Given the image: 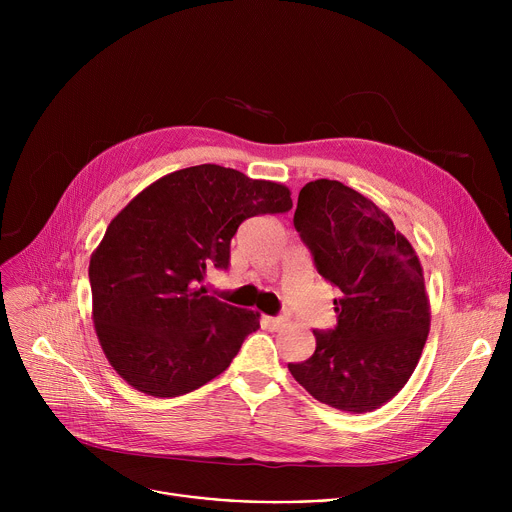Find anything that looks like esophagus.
I'll list each match as a JSON object with an SVG mask.
<instances>
[{
	"mask_svg": "<svg viewBox=\"0 0 512 512\" xmlns=\"http://www.w3.org/2000/svg\"><path fill=\"white\" fill-rule=\"evenodd\" d=\"M261 324H263L267 330H279V328L285 324V320H283V318H271V316H263Z\"/></svg>",
	"mask_w": 512,
	"mask_h": 512,
	"instance_id": "esophagus-1",
	"label": "esophagus"
}]
</instances>
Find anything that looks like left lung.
<instances>
[{
	"label": "left lung",
	"mask_w": 512,
	"mask_h": 512,
	"mask_svg": "<svg viewBox=\"0 0 512 512\" xmlns=\"http://www.w3.org/2000/svg\"><path fill=\"white\" fill-rule=\"evenodd\" d=\"M294 225L340 296L336 328L314 332V354L287 369L320 403L375 411L405 387L429 334L419 257L387 212L338 180L300 190Z\"/></svg>",
	"instance_id": "left-lung-1"
}]
</instances>
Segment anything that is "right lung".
<instances>
[{
  "label": "right lung",
  "mask_w": 512,
  "mask_h": 512,
  "mask_svg": "<svg viewBox=\"0 0 512 512\" xmlns=\"http://www.w3.org/2000/svg\"><path fill=\"white\" fill-rule=\"evenodd\" d=\"M291 192L202 164L143 188L91 255L93 324L117 375L152 397L190 393L229 369L259 312L218 302L198 283L229 267L245 218L287 212Z\"/></svg>",
  "instance_id": "right-lung-1"
}]
</instances>
